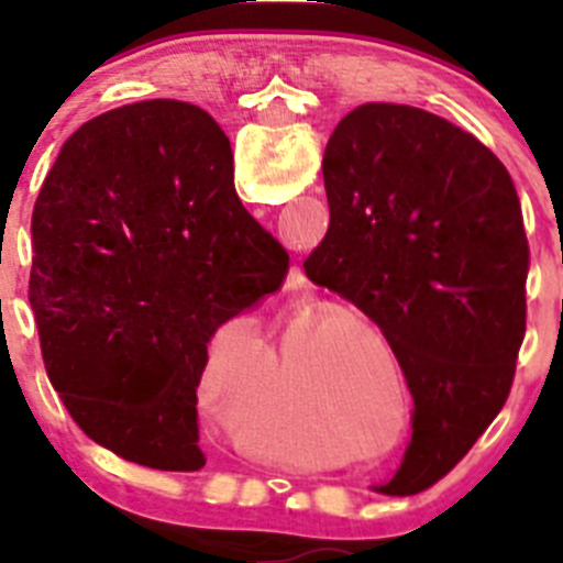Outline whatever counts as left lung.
Wrapping results in <instances>:
<instances>
[{
	"instance_id": "8db88e82",
	"label": "left lung",
	"mask_w": 563,
	"mask_h": 563,
	"mask_svg": "<svg viewBox=\"0 0 563 563\" xmlns=\"http://www.w3.org/2000/svg\"><path fill=\"white\" fill-rule=\"evenodd\" d=\"M330 231L305 273L372 318L415 397L380 494H420L505 406L527 330L521 202L474 134L406 103H363L324 152Z\"/></svg>"
}]
</instances>
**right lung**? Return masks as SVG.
Here are the masks:
<instances>
[{
  "instance_id": "right-lung-1",
  "label": "right lung",
  "mask_w": 563,
  "mask_h": 563,
  "mask_svg": "<svg viewBox=\"0 0 563 563\" xmlns=\"http://www.w3.org/2000/svg\"><path fill=\"white\" fill-rule=\"evenodd\" d=\"M30 236V307L69 417L123 460L200 471L208 343L290 267L239 202L225 132L168 98L98 114L58 152Z\"/></svg>"
}]
</instances>
